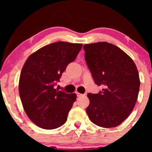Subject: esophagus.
I'll use <instances>...</instances> for the list:
<instances>
[{"label":"esophagus","instance_id":"esophagus-1","mask_svg":"<svg viewBox=\"0 0 152 152\" xmlns=\"http://www.w3.org/2000/svg\"><path fill=\"white\" fill-rule=\"evenodd\" d=\"M76 95H77V96H78V97H80V96H81L83 95V94H81L78 93V92H76Z\"/></svg>","mask_w":152,"mask_h":152}]
</instances>
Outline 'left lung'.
<instances>
[{
  "mask_svg": "<svg viewBox=\"0 0 152 152\" xmlns=\"http://www.w3.org/2000/svg\"><path fill=\"white\" fill-rule=\"evenodd\" d=\"M83 49L94 82L103 86L99 94L87 95V114L97 126H117L129 116L137 100L140 80L137 66L124 51L107 42L86 44Z\"/></svg>",
  "mask_w": 152,
  "mask_h": 152,
  "instance_id": "left-lung-1",
  "label": "left lung"
}]
</instances>
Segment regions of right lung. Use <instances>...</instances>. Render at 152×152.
Wrapping results in <instances>:
<instances>
[{
  "instance_id": "right-lung-1",
  "label": "right lung",
  "mask_w": 152,
  "mask_h": 152,
  "mask_svg": "<svg viewBox=\"0 0 152 152\" xmlns=\"http://www.w3.org/2000/svg\"><path fill=\"white\" fill-rule=\"evenodd\" d=\"M81 43L59 41L32 53L24 64L19 79V94L28 118L45 129L66 123L76 94L54 88L67 66L76 59Z\"/></svg>"
}]
</instances>
